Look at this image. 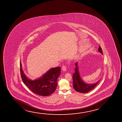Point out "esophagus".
<instances>
[{
    "mask_svg": "<svg viewBox=\"0 0 122 122\" xmlns=\"http://www.w3.org/2000/svg\"><path fill=\"white\" fill-rule=\"evenodd\" d=\"M62 70L64 71H66L67 70V67L65 65H63L62 67Z\"/></svg>",
    "mask_w": 122,
    "mask_h": 122,
    "instance_id": "1",
    "label": "esophagus"
}]
</instances>
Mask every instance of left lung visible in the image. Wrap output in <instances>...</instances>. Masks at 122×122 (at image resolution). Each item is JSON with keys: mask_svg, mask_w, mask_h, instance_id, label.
<instances>
[{"mask_svg": "<svg viewBox=\"0 0 122 122\" xmlns=\"http://www.w3.org/2000/svg\"><path fill=\"white\" fill-rule=\"evenodd\" d=\"M98 51L103 55L102 49L100 46L98 48ZM75 72L73 75V86L74 89L77 92L80 93H87L93 90L98 83L100 80H99L95 83L88 84L84 82L80 77L79 71L77 62L75 63Z\"/></svg>", "mask_w": 122, "mask_h": 122, "instance_id": "8db88e82", "label": "left lung"}]
</instances>
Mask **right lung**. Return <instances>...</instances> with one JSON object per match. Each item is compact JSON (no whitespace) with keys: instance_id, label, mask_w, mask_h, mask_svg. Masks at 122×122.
<instances>
[{"instance_id":"right-lung-1","label":"right lung","mask_w":122,"mask_h":122,"mask_svg":"<svg viewBox=\"0 0 122 122\" xmlns=\"http://www.w3.org/2000/svg\"><path fill=\"white\" fill-rule=\"evenodd\" d=\"M20 73L24 83L34 93L42 96L53 93L57 88V80L61 73L60 67L52 68L38 79L31 80L25 75L20 62Z\"/></svg>"}]
</instances>
